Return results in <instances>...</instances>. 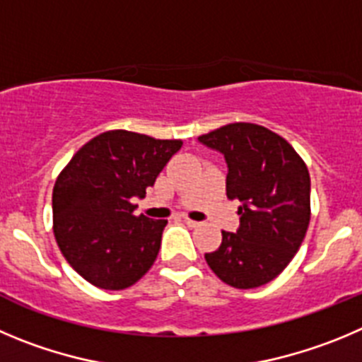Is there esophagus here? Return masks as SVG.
<instances>
[{
  "instance_id": "1",
  "label": "esophagus",
  "mask_w": 362,
  "mask_h": 362,
  "mask_svg": "<svg viewBox=\"0 0 362 362\" xmlns=\"http://www.w3.org/2000/svg\"><path fill=\"white\" fill-rule=\"evenodd\" d=\"M184 221H185V225H187V227H191V228H197V227H200V225H202V223L194 221V219H189V218H185Z\"/></svg>"
}]
</instances>
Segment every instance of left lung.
Instances as JSON below:
<instances>
[{
    "mask_svg": "<svg viewBox=\"0 0 362 362\" xmlns=\"http://www.w3.org/2000/svg\"><path fill=\"white\" fill-rule=\"evenodd\" d=\"M225 155L227 197L239 200L238 232L205 253L209 268L235 289L272 282L298 252L310 219V177L295 148L253 123H230L198 137Z\"/></svg>",
    "mask_w": 362,
    "mask_h": 362,
    "instance_id": "1",
    "label": "left lung"
}]
</instances>
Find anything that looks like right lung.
Returning a JSON list of instances; mask_svg holds the SVG:
<instances>
[{
  "label": "right lung",
  "mask_w": 362,
  "mask_h": 362,
  "mask_svg": "<svg viewBox=\"0 0 362 362\" xmlns=\"http://www.w3.org/2000/svg\"><path fill=\"white\" fill-rule=\"evenodd\" d=\"M180 139L128 130L96 135L73 155L53 187V234L71 268L101 289H127L153 266L168 219L135 216Z\"/></svg>",
  "instance_id": "obj_1"
}]
</instances>
